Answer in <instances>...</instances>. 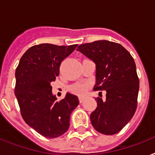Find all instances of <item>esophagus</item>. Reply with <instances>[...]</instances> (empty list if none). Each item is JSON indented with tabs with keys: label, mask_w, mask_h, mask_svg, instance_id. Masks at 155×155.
<instances>
[{
	"label": "esophagus",
	"mask_w": 155,
	"mask_h": 155,
	"mask_svg": "<svg viewBox=\"0 0 155 155\" xmlns=\"http://www.w3.org/2000/svg\"><path fill=\"white\" fill-rule=\"evenodd\" d=\"M84 97H79V101H80V103L84 101Z\"/></svg>",
	"instance_id": "obj_1"
}]
</instances>
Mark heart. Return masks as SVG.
<instances>
[{
	"mask_svg": "<svg viewBox=\"0 0 155 155\" xmlns=\"http://www.w3.org/2000/svg\"><path fill=\"white\" fill-rule=\"evenodd\" d=\"M88 85L84 84H76L70 87L71 92L77 95H84L87 93Z\"/></svg>",
	"mask_w": 155,
	"mask_h": 155,
	"instance_id": "1",
	"label": "heart"
}]
</instances>
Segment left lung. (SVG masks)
Returning <instances> with one entry per match:
<instances>
[{"instance_id":"left-lung-1","label":"left lung","mask_w":155,"mask_h":155,"mask_svg":"<svg viewBox=\"0 0 155 155\" xmlns=\"http://www.w3.org/2000/svg\"><path fill=\"white\" fill-rule=\"evenodd\" d=\"M96 64L94 90H105L106 100L97 97V107L90 115L92 126L105 135L125 127L134 115L139 79L134 58L119 43L107 40L80 45L76 50Z\"/></svg>"}]
</instances>
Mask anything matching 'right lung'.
I'll return each instance as SVG.
<instances>
[{
  "instance_id": "right-lung-1",
  "label": "right lung",
  "mask_w": 155,
  "mask_h": 155,
  "mask_svg": "<svg viewBox=\"0 0 155 155\" xmlns=\"http://www.w3.org/2000/svg\"><path fill=\"white\" fill-rule=\"evenodd\" d=\"M77 46H33L23 54L16 69L15 96L21 117L28 125L48 138L68 131L71 113L79 104L77 96L69 92L57 101L51 86L59 75L61 62Z\"/></svg>"
}]
</instances>
